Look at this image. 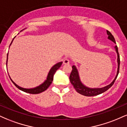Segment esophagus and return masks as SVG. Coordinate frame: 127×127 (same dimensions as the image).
Returning a JSON list of instances; mask_svg holds the SVG:
<instances>
[{
	"mask_svg": "<svg viewBox=\"0 0 127 127\" xmlns=\"http://www.w3.org/2000/svg\"><path fill=\"white\" fill-rule=\"evenodd\" d=\"M70 63V60L67 59H65L63 60V64H68Z\"/></svg>",
	"mask_w": 127,
	"mask_h": 127,
	"instance_id": "34e87169",
	"label": "esophagus"
}]
</instances>
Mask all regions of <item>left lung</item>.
Masks as SVG:
<instances>
[{
    "label": "left lung",
    "mask_w": 127,
    "mask_h": 127,
    "mask_svg": "<svg viewBox=\"0 0 127 127\" xmlns=\"http://www.w3.org/2000/svg\"><path fill=\"white\" fill-rule=\"evenodd\" d=\"M107 35H108V39H110V40H112V42H113L114 43H116L114 37H113V36L112 35V33H110V32H109L108 30H107ZM115 50H116V53H117V56H118L117 73H116V76H115V78L114 79H113V81H112L109 85L106 86V87H103V88H88V87H86L85 85H84L82 83V82L81 81V79H80L78 69H77L75 65H73L72 70L70 73V75L69 79H70V81L71 84H72L73 86L74 87V88H75V90L78 92V93L82 94L83 95L88 96V97L97 95H99V94H101V93H104V92L106 91L113 85L115 80H116L118 75L119 71V64H120V58H119V54L118 52V46H115Z\"/></svg>",
    "instance_id": "left-lung-1"
}]
</instances>
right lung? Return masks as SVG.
Returning a JSON list of instances; mask_svg holds the SVG:
<instances>
[{
  "label": "right lung",
  "mask_w": 127,
  "mask_h": 127,
  "mask_svg": "<svg viewBox=\"0 0 127 127\" xmlns=\"http://www.w3.org/2000/svg\"><path fill=\"white\" fill-rule=\"evenodd\" d=\"M14 39H12V42H11L10 45H11V43H12V41H13V40H14ZM8 54H7L6 65H7V62H8ZM62 63H63L62 62H59V63H58L55 64L54 66H52V68L50 69V70H49V72L48 73V75L47 78H46V79L45 80V82H43V84H42L41 85H40L37 87H35V88H22V87H20V86L17 85V84H16L14 82L12 79H11V78H10V76H9V78H10V79H11V81L13 82V84H14V85H15V87H17V88H18L19 90H21V91H23L24 92H26V93H30V94H39V93H42V92L45 91V90H47L48 88L49 87V85L51 84V83L52 82V81H53V77H54V75L55 72H56V71L57 70L59 69L61 65H62Z\"/></svg>",
  "instance_id": "1"
}]
</instances>
